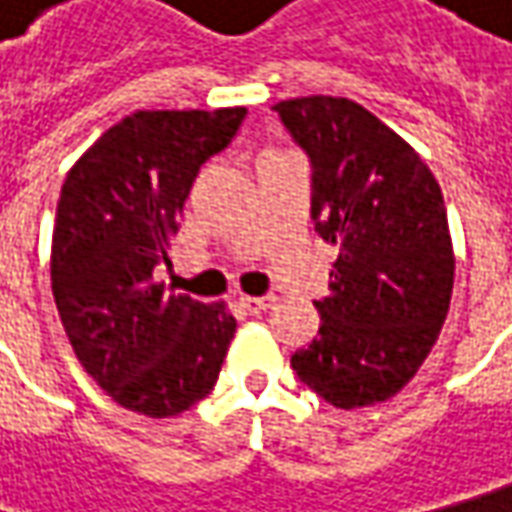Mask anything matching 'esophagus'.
Instances as JSON below:
<instances>
[{"mask_svg":"<svg viewBox=\"0 0 512 512\" xmlns=\"http://www.w3.org/2000/svg\"><path fill=\"white\" fill-rule=\"evenodd\" d=\"M240 306H243L249 315H263V312L272 306V298H240Z\"/></svg>","mask_w":512,"mask_h":512,"instance_id":"esophagus-1","label":"esophagus"}]
</instances>
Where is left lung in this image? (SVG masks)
Returning a JSON list of instances; mask_svg holds the SVG:
<instances>
[{"instance_id":"left-lung-1","label":"left lung","mask_w":512,"mask_h":512,"mask_svg":"<svg viewBox=\"0 0 512 512\" xmlns=\"http://www.w3.org/2000/svg\"><path fill=\"white\" fill-rule=\"evenodd\" d=\"M312 166V220L338 246L318 338L292 355L326 404L392 398L430 355L453 295V240L433 171L392 128L344 97L275 105Z\"/></svg>"}]
</instances>
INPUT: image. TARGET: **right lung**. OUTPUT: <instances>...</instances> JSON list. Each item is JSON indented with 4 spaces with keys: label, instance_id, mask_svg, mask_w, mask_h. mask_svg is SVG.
<instances>
[{
    "label": "right lung",
    "instance_id": "1",
    "mask_svg": "<svg viewBox=\"0 0 512 512\" xmlns=\"http://www.w3.org/2000/svg\"><path fill=\"white\" fill-rule=\"evenodd\" d=\"M246 108L137 111L68 171L56 203L51 289L79 364L120 407L168 418L217 384L237 323L223 303L174 295L168 263L200 166Z\"/></svg>",
    "mask_w": 512,
    "mask_h": 512
}]
</instances>
